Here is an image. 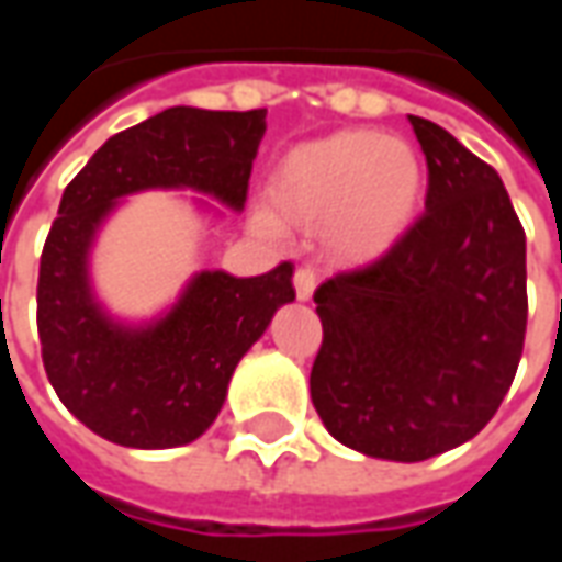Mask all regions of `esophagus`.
Returning <instances> with one entry per match:
<instances>
[{
	"label": "esophagus",
	"instance_id": "34e87169",
	"mask_svg": "<svg viewBox=\"0 0 562 562\" xmlns=\"http://www.w3.org/2000/svg\"><path fill=\"white\" fill-rule=\"evenodd\" d=\"M316 289V270L313 268H297L294 270V292L301 301H310V294Z\"/></svg>",
	"mask_w": 562,
	"mask_h": 562
}]
</instances>
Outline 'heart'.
<instances>
[{"label": "heart", "mask_w": 562, "mask_h": 562, "mask_svg": "<svg viewBox=\"0 0 562 562\" xmlns=\"http://www.w3.org/2000/svg\"><path fill=\"white\" fill-rule=\"evenodd\" d=\"M426 191V167L404 139L371 131H340L292 148L270 176L277 213L297 225L325 218L328 249L368 261L402 240ZM273 231L270 215L255 218Z\"/></svg>", "instance_id": "obj_1"}]
</instances>
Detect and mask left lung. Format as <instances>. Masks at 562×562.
<instances>
[{"label":"left lung","mask_w":562,"mask_h":562,"mask_svg":"<svg viewBox=\"0 0 562 562\" xmlns=\"http://www.w3.org/2000/svg\"><path fill=\"white\" fill-rule=\"evenodd\" d=\"M429 167L426 210L371 265L313 294L322 344L310 395L359 453L419 462L499 411L527 337V234L499 172L407 115Z\"/></svg>","instance_id":"obj_1"}]
</instances>
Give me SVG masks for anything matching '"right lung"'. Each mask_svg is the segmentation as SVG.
I'll use <instances>...</instances> for the list:
<instances>
[{
	"label": "right lung",
	"mask_w": 562,
	"mask_h": 562,
	"mask_svg": "<svg viewBox=\"0 0 562 562\" xmlns=\"http://www.w3.org/2000/svg\"><path fill=\"white\" fill-rule=\"evenodd\" d=\"M265 115L172 105L105 139L63 191L38 261L42 362L60 402L112 445L160 450L200 438L243 352L292 301L294 285L292 261L249 280L206 270L167 319L117 328L90 297L93 231L117 198L143 188H198L240 210Z\"/></svg>",
	"instance_id": "obj_1"
}]
</instances>
